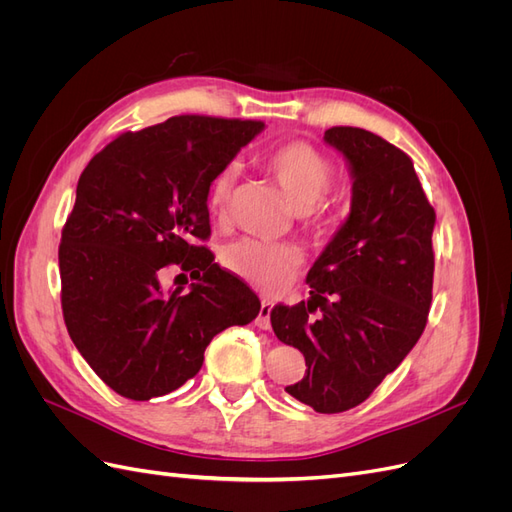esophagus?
Segmentation results:
<instances>
[{"label": "esophagus", "mask_w": 512, "mask_h": 512, "mask_svg": "<svg viewBox=\"0 0 512 512\" xmlns=\"http://www.w3.org/2000/svg\"><path fill=\"white\" fill-rule=\"evenodd\" d=\"M271 309H273V303L262 299L260 309H258V316H256V327L258 329H262V331H269L271 329Z\"/></svg>", "instance_id": "1"}]
</instances>
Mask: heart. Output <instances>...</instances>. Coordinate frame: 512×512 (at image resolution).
Returning a JSON list of instances; mask_svg holds the SVG:
<instances>
[{"label": "heart", "mask_w": 512, "mask_h": 512, "mask_svg": "<svg viewBox=\"0 0 512 512\" xmlns=\"http://www.w3.org/2000/svg\"><path fill=\"white\" fill-rule=\"evenodd\" d=\"M265 166L280 188L297 205L299 220L324 228L335 220L324 194L331 188L335 168L320 149L305 141H290L271 149ZM237 168L228 164L213 175L207 188V207L213 215H224L230 205ZM224 265L262 292H280L303 265V254L292 243H262L243 239L224 252Z\"/></svg>", "instance_id": "obj_1"}]
</instances>
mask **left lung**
<instances>
[{"instance_id": "left-lung-1", "label": "left lung", "mask_w": 512, "mask_h": 512, "mask_svg": "<svg viewBox=\"0 0 512 512\" xmlns=\"http://www.w3.org/2000/svg\"><path fill=\"white\" fill-rule=\"evenodd\" d=\"M324 143L350 166V215L307 273L309 301L275 305L271 327L305 356V376L286 393L337 414L363 404L425 331L436 211L410 156L382 136L335 126Z\"/></svg>"}]
</instances>
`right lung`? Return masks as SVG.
Listing matches in <instances>:
<instances>
[{
    "instance_id": "1",
    "label": "right lung",
    "mask_w": 512,
    "mask_h": 512,
    "mask_svg": "<svg viewBox=\"0 0 512 512\" xmlns=\"http://www.w3.org/2000/svg\"><path fill=\"white\" fill-rule=\"evenodd\" d=\"M262 128L179 115L117 136L85 166L61 230V309L74 346L115 393L147 401L179 389L215 335L258 316L256 294L196 241L211 235L213 175ZM168 264L199 280L190 293L161 290Z\"/></svg>"
}]
</instances>
